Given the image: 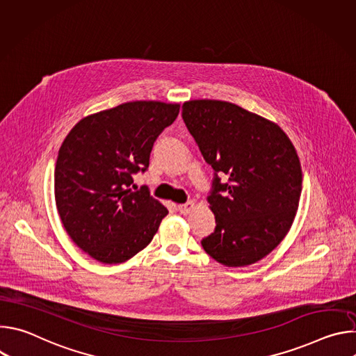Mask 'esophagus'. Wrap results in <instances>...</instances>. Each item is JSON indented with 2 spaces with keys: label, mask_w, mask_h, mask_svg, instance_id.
Returning a JSON list of instances; mask_svg holds the SVG:
<instances>
[{
  "label": "esophagus",
  "mask_w": 356,
  "mask_h": 356,
  "mask_svg": "<svg viewBox=\"0 0 356 356\" xmlns=\"http://www.w3.org/2000/svg\"><path fill=\"white\" fill-rule=\"evenodd\" d=\"M194 207H195V204H194V201H188V202H186V204H180V206H177V210L181 213V214H190L193 210H194Z\"/></svg>",
  "instance_id": "obj_1"
}]
</instances>
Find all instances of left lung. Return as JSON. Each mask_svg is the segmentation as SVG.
I'll list each match as a JSON object with an SVG mask.
<instances>
[{"instance_id": "obj_1", "label": "left lung", "mask_w": 356, "mask_h": 356, "mask_svg": "<svg viewBox=\"0 0 356 356\" xmlns=\"http://www.w3.org/2000/svg\"><path fill=\"white\" fill-rule=\"evenodd\" d=\"M181 117L214 170L207 200L217 225L202 248L229 268L261 261L298 209L302 175L293 143L276 124L227 101H187Z\"/></svg>"}]
</instances>
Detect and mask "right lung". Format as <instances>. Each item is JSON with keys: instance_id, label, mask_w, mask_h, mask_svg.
Segmentation results:
<instances>
[{"instance_id": "add662e5", "label": "right lung", "mask_w": 356, "mask_h": 356, "mask_svg": "<svg viewBox=\"0 0 356 356\" xmlns=\"http://www.w3.org/2000/svg\"><path fill=\"white\" fill-rule=\"evenodd\" d=\"M179 104L132 101L77 122L55 168L56 207L73 242L103 264H122L156 234L168 209L135 188L155 140L179 115Z\"/></svg>"}]
</instances>
